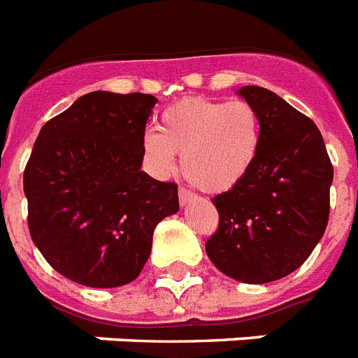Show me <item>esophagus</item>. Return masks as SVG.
I'll list each match as a JSON object with an SVG mask.
<instances>
[{
	"label": "esophagus",
	"mask_w": 358,
	"mask_h": 358,
	"mask_svg": "<svg viewBox=\"0 0 358 358\" xmlns=\"http://www.w3.org/2000/svg\"><path fill=\"white\" fill-rule=\"evenodd\" d=\"M178 199H180V204H182V206H185V204H189V202L195 199V193L189 189H185V187H180Z\"/></svg>",
	"instance_id": "obj_1"
}]
</instances>
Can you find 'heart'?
I'll list each match as a JSON object with an SVG mask.
<instances>
[{
    "instance_id": "b5f03b06",
    "label": "heart",
    "mask_w": 358,
    "mask_h": 358,
    "mask_svg": "<svg viewBox=\"0 0 358 358\" xmlns=\"http://www.w3.org/2000/svg\"><path fill=\"white\" fill-rule=\"evenodd\" d=\"M260 141L262 119L252 103L191 96L163 111L159 131H146L143 146L156 173H171L178 152L185 178L208 193H223L255 165Z\"/></svg>"
}]
</instances>
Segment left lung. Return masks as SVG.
Instances as JSON below:
<instances>
[{
    "label": "left lung",
    "instance_id": "1",
    "mask_svg": "<svg viewBox=\"0 0 358 358\" xmlns=\"http://www.w3.org/2000/svg\"><path fill=\"white\" fill-rule=\"evenodd\" d=\"M238 92L260 113V150L245 178L212 199L219 227L206 255L236 280L266 284L303 266L322 239L333 163L308 117L264 87Z\"/></svg>",
    "mask_w": 358,
    "mask_h": 358
}]
</instances>
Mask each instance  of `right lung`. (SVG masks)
Returning <instances> with one entry per match:
<instances>
[{"instance_id": "obj_1", "label": "right lung", "mask_w": 358, "mask_h": 358, "mask_svg": "<svg viewBox=\"0 0 358 358\" xmlns=\"http://www.w3.org/2000/svg\"><path fill=\"white\" fill-rule=\"evenodd\" d=\"M152 94L96 91L48 120L24 171L27 227L46 262L83 286L139 277L178 185L141 171Z\"/></svg>"}]
</instances>
